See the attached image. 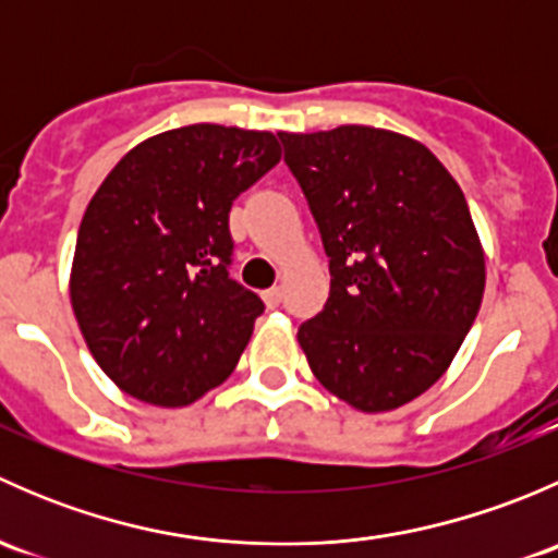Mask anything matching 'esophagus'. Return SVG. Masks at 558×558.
Returning a JSON list of instances; mask_svg holds the SVG:
<instances>
[{
    "label": "esophagus",
    "instance_id": "1",
    "mask_svg": "<svg viewBox=\"0 0 558 558\" xmlns=\"http://www.w3.org/2000/svg\"><path fill=\"white\" fill-rule=\"evenodd\" d=\"M262 296H264V302H267V307H278L280 300H283V294H280L278 286H272V289H267Z\"/></svg>",
    "mask_w": 558,
    "mask_h": 558
}]
</instances>
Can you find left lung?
<instances>
[{
	"label": "left lung",
	"instance_id": "8db88e82",
	"mask_svg": "<svg viewBox=\"0 0 558 558\" xmlns=\"http://www.w3.org/2000/svg\"><path fill=\"white\" fill-rule=\"evenodd\" d=\"M329 256V300L300 326L326 391L386 413L440 380L481 311L470 207L426 145L373 126L278 132Z\"/></svg>",
	"mask_w": 558,
	"mask_h": 558
}]
</instances>
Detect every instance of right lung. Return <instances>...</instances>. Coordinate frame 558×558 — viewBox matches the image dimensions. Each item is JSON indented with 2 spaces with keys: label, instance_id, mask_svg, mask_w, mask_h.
Segmentation results:
<instances>
[{
  "label": "right lung",
  "instance_id": "obj_1",
  "mask_svg": "<svg viewBox=\"0 0 558 558\" xmlns=\"http://www.w3.org/2000/svg\"><path fill=\"white\" fill-rule=\"evenodd\" d=\"M278 161L275 134L194 123L140 143L99 185L70 296L121 391L183 408L234 373L264 302L229 278V210Z\"/></svg>",
  "mask_w": 558,
  "mask_h": 558
}]
</instances>
